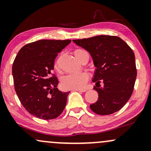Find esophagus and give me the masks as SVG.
I'll return each instance as SVG.
<instances>
[{
    "mask_svg": "<svg viewBox=\"0 0 151 151\" xmlns=\"http://www.w3.org/2000/svg\"><path fill=\"white\" fill-rule=\"evenodd\" d=\"M76 91H78V92H83V93H84V92L87 91L86 89H75Z\"/></svg>",
    "mask_w": 151,
    "mask_h": 151,
    "instance_id": "esophagus-1",
    "label": "esophagus"
}]
</instances>
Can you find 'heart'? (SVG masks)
Listing matches in <instances>:
<instances>
[{
	"label": "heart",
	"instance_id": "heart-1",
	"mask_svg": "<svg viewBox=\"0 0 151 151\" xmlns=\"http://www.w3.org/2000/svg\"><path fill=\"white\" fill-rule=\"evenodd\" d=\"M83 51H84L80 50V49L75 51L74 54L78 59L79 58L80 54ZM55 68L57 70L58 69L57 63L55 64ZM88 80V75L85 72L70 73L62 78L61 86L65 89H81V88H84Z\"/></svg>",
	"mask_w": 151,
	"mask_h": 151
}]
</instances>
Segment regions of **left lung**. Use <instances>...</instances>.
Returning <instances> with one entry per match:
<instances>
[{
	"label": "left lung",
	"instance_id": "1",
	"mask_svg": "<svg viewBox=\"0 0 151 151\" xmlns=\"http://www.w3.org/2000/svg\"><path fill=\"white\" fill-rule=\"evenodd\" d=\"M73 42L90 53L96 67L92 81L98 100L90 109L100 115L121 109L132 96L137 76L134 51L116 36L98 35Z\"/></svg>",
	"mask_w": 151,
	"mask_h": 151
}]
</instances>
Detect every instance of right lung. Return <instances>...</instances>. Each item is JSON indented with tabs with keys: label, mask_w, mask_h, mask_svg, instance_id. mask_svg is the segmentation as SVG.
<instances>
[{
	"label": "right lung",
	"mask_w": 151,
	"mask_h": 151,
	"mask_svg": "<svg viewBox=\"0 0 151 151\" xmlns=\"http://www.w3.org/2000/svg\"><path fill=\"white\" fill-rule=\"evenodd\" d=\"M71 40H41L24 45L15 58L12 73L16 93L29 114L42 119L58 117L70 92L60 91L53 76L54 60Z\"/></svg>",
	"instance_id": "add662e5"
}]
</instances>
